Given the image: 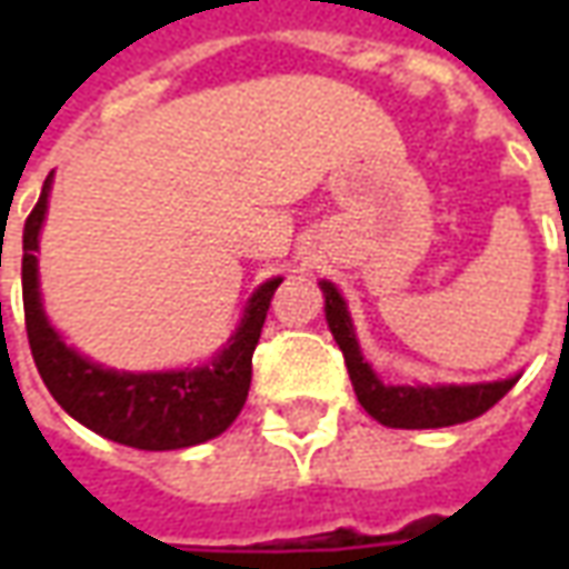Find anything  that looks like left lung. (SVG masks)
<instances>
[{
  "label": "left lung",
  "mask_w": 569,
  "mask_h": 569,
  "mask_svg": "<svg viewBox=\"0 0 569 569\" xmlns=\"http://www.w3.org/2000/svg\"><path fill=\"white\" fill-rule=\"evenodd\" d=\"M320 286L322 296H326V320H329L335 341L345 353L359 406L383 427L439 429L476 420L488 408L497 406L518 381V378H506V381L463 383V387H457V383H448V387H390L371 371L369 362L359 353L357 332H353V322H350L341 292L326 280Z\"/></svg>",
  "instance_id": "1"
}]
</instances>
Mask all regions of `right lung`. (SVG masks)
Returning a JSON list of instances; mask_svg holds the SVG:
<instances>
[{"instance_id": "1", "label": "right lung", "mask_w": 569, "mask_h": 569, "mask_svg": "<svg viewBox=\"0 0 569 569\" xmlns=\"http://www.w3.org/2000/svg\"><path fill=\"white\" fill-rule=\"evenodd\" d=\"M51 179L54 173H48L39 203L32 207L23 224V268H20L27 338L48 393L54 396L57 406L69 418L100 432L103 439L140 451H176L216 439L234 423L247 402L252 353L259 345L273 292L283 280L273 277L252 292L231 341L219 350V357H212V362L200 369L140 371V375L103 369L81 357L79 350H72L54 332V326L42 310L36 252L48 212Z\"/></svg>"}]
</instances>
